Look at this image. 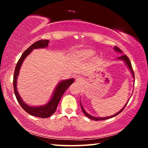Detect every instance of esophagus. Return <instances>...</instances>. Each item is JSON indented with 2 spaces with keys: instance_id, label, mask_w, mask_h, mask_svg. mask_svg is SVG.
I'll return each instance as SVG.
<instances>
[{
  "instance_id": "obj_1",
  "label": "esophagus",
  "mask_w": 148,
  "mask_h": 148,
  "mask_svg": "<svg viewBox=\"0 0 148 148\" xmlns=\"http://www.w3.org/2000/svg\"><path fill=\"white\" fill-rule=\"evenodd\" d=\"M76 81V83H78V84H81L82 83H83L84 80H83V79L81 77H79L77 78Z\"/></svg>"
}]
</instances>
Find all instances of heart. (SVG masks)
Instances as JSON below:
<instances>
[{
    "mask_svg": "<svg viewBox=\"0 0 148 148\" xmlns=\"http://www.w3.org/2000/svg\"><path fill=\"white\" fill-rule=\"evenodd\" d=\"M93 55V51L92 50L88 49H83L80 50H77L72 53V56L74 59L78 60H84L89 58Z\"/></svg>",
    "mask_w": 148,
    "mask_h": 148,
    "instance_id": "1",
    "label": "heart"
}]
</instances>
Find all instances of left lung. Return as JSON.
I'll list each match as a JSON object with an SVG mask.
<instances>
[{
  "instance_id": "8db88e82",
  "label": "left lung",
  "mask_w": 148,
  "mask_h": 148,
  "mask_svg": "<svg viewBox=\"0 0 148 148\" xmlns=\"http://www.w3.org/2000/svg\"><path fill=\"white\" fill-rule=\"evenodd\" d=\"M114 51H116L119 52V53H123V52H122V51H121V50L120 49H119L117 46H114ZM117 59H119V60H123V61H124V62H125V64H127V67H128V69H129V70L130 71V72H131L132 74L133 78H135V76H134V71H133L132 67L131 62H130V61L129 58H128L127 57V56L126 55H122L121 56H119V57H118ZM134 81H135V79H134ZM129 100H130V99H128V102H127L126 104H125V106L123 107V108H122V109H121L120 110V111H119V112H118L117 113H116V114H114V115H112V116H108V117H105V118H99V117H94V116H91L90 114H88V113H87V112L85 111V110L84 109L83 107L82 106V104H81V103H80V104H81V109H82V111H83V113H84V115H85L86 116H87V117L88 118H90V119H93V120H95V121H100V120H104V119H107L111 118H112V117H114V116H116V115H118V114H119V113H120V112H121L123 111V109H125V107H126V106L127 105V103H128V101H129Z\"/></svg>"
}]
</instances>
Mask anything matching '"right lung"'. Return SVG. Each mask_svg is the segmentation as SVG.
Here are the masks:
<instances>
[{
  "label": "right lung",
  "mask_w": 148,
  "mask_h": 148,
  "mask_svg": "<svg viewBox=\"0 0 148 148\" xmlns=\"http://www.w3.org/2000/svg\"><path fill=\"white\" fill-rule=\"evenodd\" d=\"M49 40H40L34 42L32 45H31L29 48L24 51V53L21 56L20 58L19 59L18 63L15 67V71L13 76V86H14V94L16 98L18 103H20L21 107L23 108L25 111L27 113H29L30 115L36 116V117H39L42 118H48L51 116L53 114H54L55 112L56 108L58 103L60 100L62 95L68 88L70 86L71 84L74 83V79L71 78L69 79L63 80L58 83L56 86V88L53 92V95L49 101L46 103V104L42 106H30L25 103L22 99L21 98L20 95H19L17 90V78L20 72V68L21 65L23 64V62L27 56L29 55L30 53L34 49L38 48H44L48 47Z\"/></svg>",
  "instance_id": "obj_1"
}]
</instances>
